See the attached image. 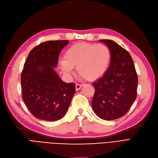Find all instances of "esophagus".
I'll use <instances>...</instances> for the list:
<instances>
[{"instance_id":"obj_1","label":"esophagus","mask_w":158,"mask_h":158,"mask_svg":"<svg viewBox=\"0 0 158 158\" xmlns=\"http://www.w3.org/2000/svg\"><path fill=\"white\" fill-rule=\"evenodd\" d=\"M84 85L83 84H76V90L77 91H78L80 88L82 87Z\"/></svg>"}]
</instances>
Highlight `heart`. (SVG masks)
<instances>
[{"label": "heart", "mask_w": 158, "mask_h": 158, "mask_svg": "<svg viewBox=\"0 0 158 158\" xmlns=\"http://www.w3.org/2000/svg\"><path fill=\"white\" fill-rule=\"evenodd\" d=\"M111 56L110 48L103 44L78 43L66 50L65 59H61L59 65L67 76H71L74 67H77L79 74L93 81L102 77L108 71Z\"/></svg>", "instance_id": "obj_1"}]
</instances>
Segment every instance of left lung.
<instances>
[{
    "instance_id": "obj_1",
    "label": "left lung",
    "mask_w": 158,
    "mask_h": 158,
    "mask_svg": "<svg viewBox=\"0 0 158 158\" xmlns=\"http://www.w3.org/2000/svg\"><path fill=\"white\" fill-rule=\"evenodd\" d=\"M111 51L108 71L93 84L92 108L100 118L111 121L127 113L137 97V74L130 54L115 41L100 40Z\"/></svg>"
}]
</instances>
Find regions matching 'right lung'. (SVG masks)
I'll return each instance as SVG.
<instances>
[{
    "label": "right lung",
    "instance_id": "add662e5",
    "mask_svg": "<svg viewBox=\"0 0 158 158\" xmlns=\"http://www.w3.org/2000/svg\"><path fill=\"white\" fill-rule=\"evenodd\" d=\"M68 40L48 41L30 52L21 74L22 97L35 118L47 121L61 118L75 93V84L65 83L54 68Z\"/></svg>",
    "mask_w": 158,
    "mask_h": 158
}]
</instances>
